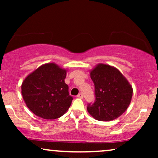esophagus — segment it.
Returning a JSON list of instances; mask_svg holds the SVG:
<instances>
[{
    "mask_svg": "<svg viewBox=\"0 0 158 158\" xmlns=\"http://www.w3.org/2000/svg\"><path fill=\"white\" fill-rule=\"evenodd\" d=\"M77 98H83V94H79L78 95H77Z\"/></svg>",
    "mask_w": 158,
    "mask_h": 158,
    "instance_id": "1",
    "label": "esophagus"
}]
</instances>
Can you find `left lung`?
<instances>
[{
  "mask_svg": "<svg viewBox=\"0 0 158 158\" xmlns=\"http://www.w3.org/2000/svg\"><path fill=\"white\" fill-rule=\"evenodd\" d=\"M90 75L95 85L96 100L92 105L88 104V113L102 122L119 117L130 104L132 86L117 68L108 64H98Z\"/></svg>",
  "mask_w": 158,
  "mask_h": 158,
  "instance_id": "left-lung-1",
  "label": "left lung"
}]
</instances>
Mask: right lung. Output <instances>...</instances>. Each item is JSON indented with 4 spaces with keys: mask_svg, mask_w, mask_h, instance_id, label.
Here are the masks:
<instances>
[{
    "mask_svg": "<svg viewBox=\"0 0 158 158\" xmlns=\"http://www.w3.org/2000/svg\"><path fill=\"white\" fill-rule=\"evenodd\" d=\"M67 72L49 62L26 77L21 84V94L32 113L44 119H55L66 113L73 99L64 83Z\"/></svg>",
    "mask_w": 158,
    "mask_h": 158,
    "instance_id": "obj_1",
    "label": "right lung"
}]
</instances>
